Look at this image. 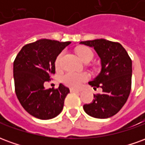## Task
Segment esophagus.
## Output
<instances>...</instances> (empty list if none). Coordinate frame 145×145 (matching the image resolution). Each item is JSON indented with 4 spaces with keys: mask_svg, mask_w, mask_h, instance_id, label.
Wrapping results in <instances>:
<instances>
[{
    "mask_svg": "<svg viewBox=\"0 0 145 145\" xmlns=\"http://www.w3.org/2000/svg\"><path fill=\"white\" fill-rule=\"evenodd\" d=\"M70 91H71V92H78V93H79V92H81V90H78V89H74V88H71L70 89Z\"/></svg>",
    "mask_w": 145,
    "mask_h": 145,
    "instance_id": "esophagus-1",
    "label": "esophagus"
}]
</instances>
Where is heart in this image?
<instances>
[{
    "mask_svg": "<svg viewBox=\"0 0 145 145\" xmlns=\"http://www.w3.org/2000/svg\"><path fill=\"white\" fill-rule=\"evenodd\" d=\"M77 54L78 55L79 58L85 62L87 60L91 61L93 58V52L87 47H81L77 50ZM63 56V52H61L57 57L55 65L56 67H60L61 65V60ZM62 82L67 86L71 88H78L82 85V82L87 81L88 79V75L85 73H76L73 71H67L62 76Z\"/></svg>",
    "mask_w": 145,
    "mask_h": 145,
    "instance_id": "b5f03b06",
    "label": "heart"
}]
</instances>
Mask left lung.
I'll return each mask as SVG.
<instances>
[{
	"instance_id": "obj_1",
	"label": "left lung",
	"mask_w": 145,
	"mask_h": 145,
	"mask_svg": "<svg viewBox=\"0 0 145 145\" xmlns=\"http://www.w3.org/2000/svg\"><path fill=\"white\" fill-rule=\"evenodd\" d=\"M93 47L100 58L99 74L88 84L93 88H103V93L94 95L93 102L84 105L88 115L106 119L116 114L127 100L131 88L132 61L120 43L105 39L80 42Z\"/></svg>"
}]
</instances>
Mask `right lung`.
Masks as SVG:
<instances>
[{
    "label": "right lung",
    "mask_w": 145,
    "mask_h": 145,
    "mask_svg": "<svg viewBox=\"0 0 145 145\" xmlns=\"http://www.w3.org/2000/svg\"><path fill=\"white\" fill-rule=\"evenodd\" d=\"M71 42L42 39L24 46L14 61L15 93L24 109L36 118L50 120L63 108L69 88L60 84L57 89L44 88L55 73V60Z\"/></svg>",
    "instance_id": "obj_1"
}]
</instances>
